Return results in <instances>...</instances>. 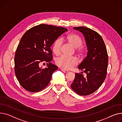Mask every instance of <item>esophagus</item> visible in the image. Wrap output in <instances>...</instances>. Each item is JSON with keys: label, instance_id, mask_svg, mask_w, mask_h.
I'll use <instances>...</instances> for the list:
<instances>
[{"label": "esophagus", "instance_id": "34e87169", "mask_svg": "<svg viewBox=\"0 0 122 122\" xmlns=\"http://www.w3.org/2000/svg\"><path fill=\"white\" fill-rule=\"evenodd\" d=\"M61 70L62 71L64 72H68L69 71L68 70H66L63 69H62V68H61Z\"/></svg>", "mask_w": 122, "mask_h": 122}]
</instances>
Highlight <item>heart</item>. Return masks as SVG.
<instances>
[{"mask_svg":"<svg viewBox=\"0 0 122 122\" xmlns=\"http://www.w3.org/2000/svg\"><path fill=\"white\" fill-rule=\"evenodd\" d=\"M68 42L75 47H76L77 51L82 53L84 51V48L81 46L82 40L79 36L76 34H71L66 37ZM62 42L61 39H58L54 42L52 46V51L56 55L59 54L61 52ZM57 65L65 69L70 70L78 64V60L75 57H69L65 55H61L57 58L55 60Z\"/></svg>","mask_w":122,"mask_h":122,"instance_id":"heart-1","label":"heart"}]
</instances>
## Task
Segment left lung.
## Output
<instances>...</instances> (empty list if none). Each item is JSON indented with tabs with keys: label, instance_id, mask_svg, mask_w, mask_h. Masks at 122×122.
Returning <instances> with one entry per match:
<instances>
[{
	"label": "left lung",
	"instance_id": "obj_1",
	"mask_svg": "<svg viewBox=\"0 0 122 122\" xmlns=\"http://www.w3.org/2000/svg\"><path fill=\"white\" fill-rule=\"evenodd\" d=\"M80 31L85 39L87 55L78 67L86 74L76 73L71 88L81 96H87L95 92L102 84L106 77L108 67V54L106 46L101 36L89 28L74 27Z\"/></svg>",
	"mask_w": 122,
	"mask_h": 122
}]
</instances>
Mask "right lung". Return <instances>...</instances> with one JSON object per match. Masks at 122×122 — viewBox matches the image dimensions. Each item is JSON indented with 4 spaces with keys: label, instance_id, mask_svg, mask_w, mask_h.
I'll return each mask as SVG.
<instances>
[{
    "label": "right lung",
    "instance_id": "add662e5",
    "mask_svg": "<svg viewBox=\"0 0 122 122\" xmlns=\"http://www.w3.org/2000/svg\"><path fill=\"white\" fill-rule=\"evenodd\" d=\"M66 28L41 24L27 30L20 39L15 55V72L21 86L28 91L38 92L50 83L58 67L52 64L51 46ZM47 63L45 69L39 67Z\"/></svg>",
    "mask_w": 122,
    "mask_h": 122
}]
</instances>
